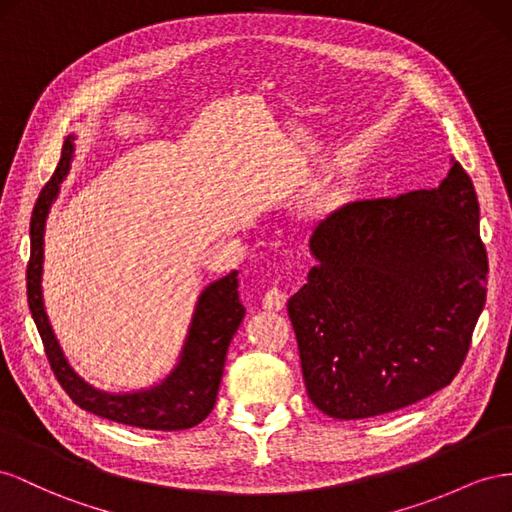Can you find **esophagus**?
Returning a JSON list of instances; mask_svg holds the SVG:
<instances>
[{
	"label": "esophagus",
	"mask_w": 512,
	"mask_h": 512,
	"mask_svg": "<svg viewBox=\"0 0 512 512\" xmlns=\"http://www.w3.org/2000/svg\"><path fill=\"white\" fill-rule=\"evenodd\" d=\"M285 300H287V294L283 289L270 287L264 294V300H261V304H264L266 311H281L285 306Z\"/></svg>",
	"instance_id": "esophagus-1"
}]
</instances>
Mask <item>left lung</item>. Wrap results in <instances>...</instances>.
<instances>
[{
    "label": "left lung",
    "mask_w": 512,
    "mask_h": 512,
    "mask_svg": "<svg viewBox=\"0 0 512 512\" xmlns=\"http://www.w3.org/2000/svg\"><path fill=\"white\" fill-rule=\"evenodd\" d=\"M478 216L452 158L437 188L345 203L315 227L317 266L287 313L317 410L382 416L452 382L487 298Z\"/></svg>",
    "instance_id": "obj_1"
}]
</instances>
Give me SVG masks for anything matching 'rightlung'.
Wrapping results in <instances>:
<instances>
[{
  "mask_svg": "<svg viewBox=\"0 0 512 512\" xmlns=\"http://www.w3.org/2000/svg\"><path fill=\"white\" fill-rule=\"evenodd\" d=\"M75 156V135H68L62 145V158L51 180L42 188L29 223L27 264V302L34 324L45 343L51 369L68 397L81 410L100 418L122 422L128 427L152 431L191 429L214 410L218 386L225 369L229 343L244 319V304L238 294V270L210 283L201 291L188 328L182 354L173 371L163 382L139 392H105L90 386L70 367L42 302V261H45V225L53 201L60 195V184L70 171Z\"/></svg>",
  "mask_w": 512,
  "mask_h": 512,
  "instance_id": "1",
  "label": "right lung"
}]
</instances>
